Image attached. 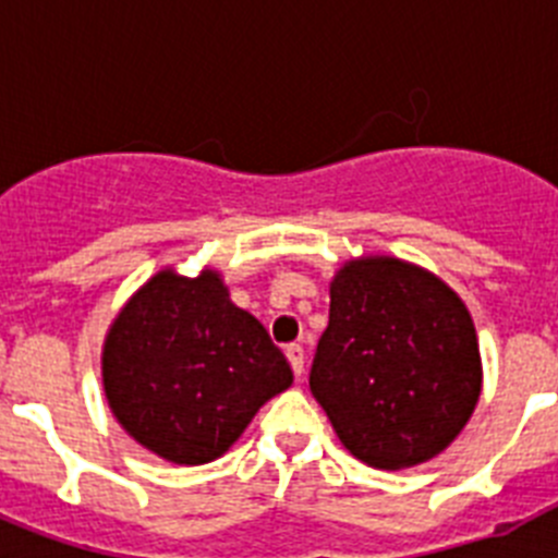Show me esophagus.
<instances>
[{
  "label": "esophagus",
  "mask_w": 558,
  "mask_h": 558,
  "mask_svg": "<svg viewBox=\"0 0 558 558\" xmlns=\"http://www.w3.org/2000/svg\"><path fill=\"white\" fill-rule=\"evenodd\" d=\"M284 352H288V360H290V366H293L295 377H302V372H304V349L299 347V343H290V347L284 349Z\"/></svg>",
  "instance_id": "34e87169"
}]
</instances>
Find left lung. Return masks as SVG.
Segmentation results:
<instances>
[{"mask_svg":"<svg viewBox=\"0 0 558 558\" xmlns=\"http://www.w3.org/2000/svg\"><path fill=\"white\" fill-rule=\"evenodd\" d=\"M310 391L354 458L402 470L438 456L481 397V352L456 293L391 256L343 265Z\"/></svg>","mask_w":558,"mask_h":558,"instance_id":"obj_1","label":"left lung"}]
</instances>
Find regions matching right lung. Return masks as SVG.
I'll return each instance as SVG.
<instances>
[{"mask_svg":"<svg viewBox=\"0 0 558 558\" xmlns=\"http://www.w3.org/2000/svg\"><path fill=\"white\" fill-rule=\"evenodd\" d=\"M293 383L288 357L215 270H161L125 304L102 349L120 425L172 463L223 456L254 413Z\"/></svg>","mask_w":558,"mask_h":558,"instance_id":"right-lung-1","label":"right lung"}]
</instances>
